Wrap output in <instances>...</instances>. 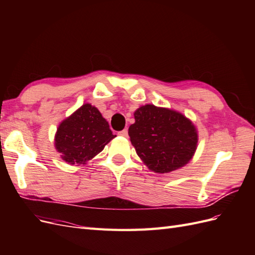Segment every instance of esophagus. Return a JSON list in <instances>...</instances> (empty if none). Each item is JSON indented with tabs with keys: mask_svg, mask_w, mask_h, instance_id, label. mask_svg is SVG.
Here are the masks:
<instances>
[{
	"mask_svg": "<svg viewBox=\"0 0 255 255\" xmlns=\"http://www.w3.org/2000/svg\"><path fill=\"white\" fill-rule=\"evenodd\" d=\"M118 135H120V136H122V137H128V129L125 128V129L120 130V132L118 133Z\"/></svg>",
	"mask_w": 255,
	"mask_h": 255,
	"instance_id": "esophagus-1",
	"label": "esophagus"
}]
</instances>
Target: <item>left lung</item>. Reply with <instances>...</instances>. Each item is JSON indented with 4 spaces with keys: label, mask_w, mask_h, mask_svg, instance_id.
<instances>
[{
    "label": "left lung",
    "mask_w": 255,
    "mask_h": 255,
    "mask_svg": "<svg viewBox=\"0 0 255 255\" xmlns=\"http://www.w3.org/2000/svg\"><path fill=\"white\" fill-rule=\"evenodd\" d=\"M128 136L137 155L150 170L168 173L186 165L194 156L198 133L192 122L179 112L152 104L134 113Z\"/></svg>",
    "instance_id": "obj_1"
}]
</instances>
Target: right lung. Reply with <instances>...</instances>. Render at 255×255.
<instances>
[{
    "label": "right lung",
    "mask_w": 255,
    "mask_h": 255,
    "mask_svg": "<svg viewBox=\"0 0 255 255\" xmlns=\"http://www.w3.org/2000/svg\"><path fill=\"white\" fill-rule=\"evenodd\" d=\"M115 137L101 113L87 103L60 123L55 135V148L66 163L84 165Z\"/></svg>",
    "instance_id": "obj_1"
}]
</instances>
